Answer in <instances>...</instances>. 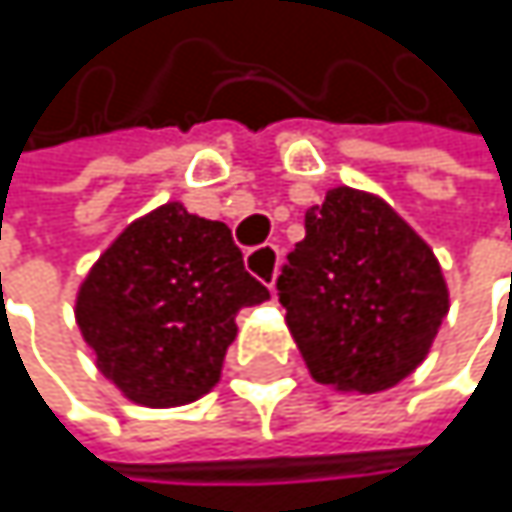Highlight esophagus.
Listing matches in <instances>:
<instances>
[{
	"label": "esophagus",
	"mask_w": 512,
	"mask_h": 512,
	"mask_svg": "<svg viewBox=\"0 0 512 512\" xmlns=\"http://www.w3.org/2000/svg\"><path fill=\"white\" fill-rule=\"evenodd\" d=\"M278 263H281V252H278V246H272V243H263V246H257V249H252V252L246 255L249 272H252L255 278H260V281H266L269 290L275 287Z\"/></svg>",
	"instance_id": "esophagus-1"
}]
</instances>
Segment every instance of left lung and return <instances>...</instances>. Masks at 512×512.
<instances>
[{
  "instance_id": "obj_1",
  "label": "left lung",
  "mask_w": 512,
  "mask_h": 512,
  "mask_svg": "<svg viewBox=\"0 0 512 512\" xmlns=\"http://www.w3.org/2000/svg\"><path fill=\"white\" fill-rule=\"evenodd\" d=\"M275 287L311 376L338 391L397 385L448 314L433 249L382 198L350 186L305 213V240Z\"/></svg>"
}]
</instances>
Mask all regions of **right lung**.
Here are the masks:
<instances>
[{
	"label": "right lung",
	"mask_w": 512,
	"mask_h": 512,
	"mask_svg": "<svg viewBox=\"0 0 512 512\" xmlns=\"http://www.w3.org/2000/svg\"><path fill=\"white\" fill-rule=\"evenodd\" d=\"M263 299L269 290L246 272L231 228L171 201L133 222L91 266L76 323L124 397L168 409L219 382L240 308Z\"/></svg>",
	"instance_id": "add662e5"
}]
</instances>
